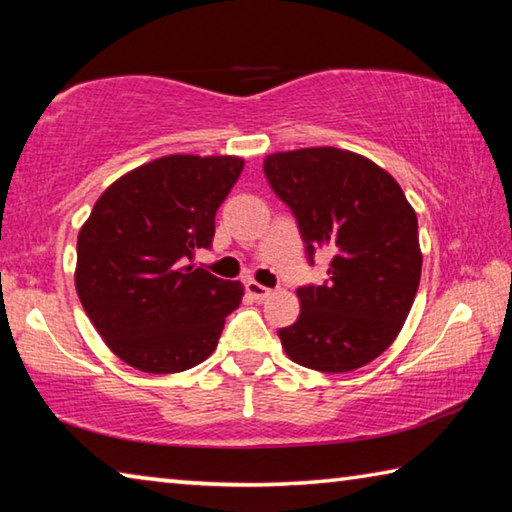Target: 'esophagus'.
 <instances>
[{"label": "esophagus", "instance_id": "1", "mask_svg": "<svg viewBox=\"0 0 512 512\" xmlns=\"http://www.w3.org/2000/svg\"><path fill=\"white\" fill-rule=\"evenodd\" d=\"M247 292H249V295L254 297L256 301H263V299H267V297L272 295V290L261 286V283H258V281H247Z\"/></svg>", "mask_w": 512, "mask_h": 512}]
</instances>
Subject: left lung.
<instances>
[{
  "mask_svg": "<svg viewBox=\"0 0 512 512\" xmlns=\"http://www.w3.org/2000/svg\"><path fill=\"white\" fill-rule=\"evenodd\" d=\"M272 190L295 213L308 261L331 258L322 286L297 290L301 313L279 331L308 370L342 374L372 363L404 326L422 276L417 215L370 158L338 147H306L265 158Z\"/></svg>",
  "mask_w": 512,
  "mask_h": 512,
  "instance_id": "1",
  "label": "left lung"
}]
</instances>
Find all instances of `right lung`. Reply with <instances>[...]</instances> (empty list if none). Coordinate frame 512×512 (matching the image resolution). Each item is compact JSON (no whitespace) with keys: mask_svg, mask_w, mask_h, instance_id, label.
Listing matches in <instances>:
<instances>
[{"mask_svg":"<svg viewBox=\"0 0 512 512\" xmlns=\"http://www.w3.org/2000/svg\"><path fill=\"white\" fill-rule=\"evenodd\" d=\"M240 156L172 154L111 183L77 238L74 286L108 349L147 374L190 370L213 354L240 281L188 265L211 247L215 213Z\"/></svg>","mask_w":512,"mask_h":512,"instance_id":"1","label":"right lung"}]
</instances>
